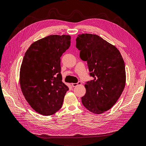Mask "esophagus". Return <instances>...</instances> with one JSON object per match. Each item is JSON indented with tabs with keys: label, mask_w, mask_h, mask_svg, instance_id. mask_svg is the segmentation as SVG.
<instances>
[{
	"label": "esophagus",
	"mask_w": 146,
	"mask_h": 146,
	"mask_svg": "<svg viewBox=\"0 0 146 146\" xmlns=\"http://www.w3.org/2000/svg\"><path fill=\"white\" fill-rule=\"evenodd\" d=\"M81 82L80 81H79L78 83H72V86H73V87H76V86H78V85H81Z\"/></svg>",
	"instance_id": "esophagus-1"
}]
</instances>
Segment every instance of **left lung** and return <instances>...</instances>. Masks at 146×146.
I'll use <instances>...</instances> for the list:
<instances>
[{
    "label": "left lung",
    "mask_w": 146,
    "mask_h": 146,
    "mask_svg": "<svg viewBox=\"0 0 146 146\" xmlns=\"http://www.w3.org/2000/svg\"><path fill=\"white\" fill-rule=\"evenodd\" d=\"M76 47L81 59L87 61L93 80L84 85L86 93L81 98L83 106L95 114L111 108L125 86L124 60L119 50L97 35H78Z\"/></svg>",
    "instance_id": "left-lung-1"
}]
</instances>
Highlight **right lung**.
Instances as JSON below:
<instances>
[{"mask_svg":"<svg viewBox=\"0 0 146 146\" xmlns=\"http://www.w3.org/2000/svg\"><path fill=\"white\" fill-rule=\"evenodd\" d=\"M71 45L69 35H50L34 42L25 54L20 72L23 95L31 107L44 115L62 107L69 90L62 82L60 57Z\"/></svg>","mask_w":146,"mask_h":146,"instance_id":"add662e5","label":"right lung"}]
</instances>
